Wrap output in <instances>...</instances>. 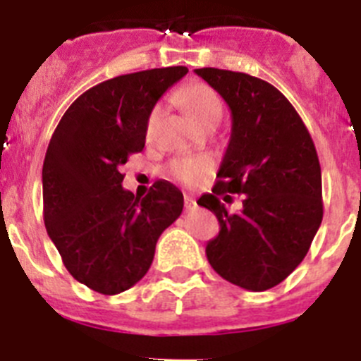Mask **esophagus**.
<instances>
[{"instance_id": "1", "label": "esophagus", "mask_w": 361, "mask_h": 361, "mask_svg": "<svg viewBox=\"0 0 361 361\" xmlns=\"http://www.w3.org/2000/svg\"><path fill=\"white\" fill-rule=\"evenodd\" d=\"M185 207H187V211L194 209V207H195V199L190 197V195H185Z\"/></svg>"}]
</instances>
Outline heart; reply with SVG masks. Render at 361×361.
Returning <instances> with one entry per match:
<instances>
[{"label": "heart", "mask_w": 361, "mask_h": 361, "mask_svg": "<svg viewBox=\"0 0 361 361\" xmlns=\"http://www.w3.org/2000/svg\"><path fill=\"white\" fill-rule=\"evenodd\" d=\"M180 99L183 103L185 110L190 113L192 118L197 123H207L209 120L221 118V101L220 97L216 96L211 87H207L206 83H192V85H187L180 92ZM160 113H162V108L160 104L152 108V111L148 113L147 118V134L150 136L154 133L155 126H157ZM211 169V160L206 157H195V159H176L169 164L167 171L173 178H176L178 181L185 185H194L197 183L199 180Z\"/></svg>", "instance_id": "1"}]
</instances>
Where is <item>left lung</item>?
Returning <instances> with one entry per match:
<instances>
[{"mask_svg":"<svg viewBox=\"0 0 361 361\" xmlns=\"http://www.w3.org/2000/svg\"><path fill=\"white\" fill-rule=\"evenodd\" d=\"M225 99L232 133L213 194L199 206L216 214L220 232L206 246L224 279L264 292L304 260L323 220L322 167L314 143L288 99L269 82L218 68L195 69ZM243 195L228 214L224 198Z\"/></svg>","mask_w":361,"mask_h":361,"instance_id":"1","label":"left lung"}]
</instances>
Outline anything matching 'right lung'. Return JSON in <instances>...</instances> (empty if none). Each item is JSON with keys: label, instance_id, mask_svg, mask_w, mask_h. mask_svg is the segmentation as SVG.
<instances>
[{"label": "right lung", "instance_id": "right-lung-1", "mask_svg": "<svg viewBox=\"0 0 361 361\" xmlns=\"http://www.w3.org/2000/svg\"><path fill=\"white\" fill-rule=\"evenodd\" d=\"M188 73L155 68L83 92L61 118L43 162V220L68 272L103 295L136 285L160 234L183 211V194L157 181L143 199L122 187L120 166L145 148L148 113Z\"/></svg>", "mask_w": 361, "mask_h": 361}]
</instances>
